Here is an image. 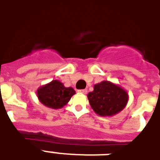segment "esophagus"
I'll return each instance as SVG.
<instances>
[{
	"mask_svg": "<svg viewBox=\"0 0 160 160\" xmlns=\"http://www.w3.org/2000/svg\"><path fill=\"white\" fill-rule=\"evenodd\" d=\"M78 92L80 93V94H84V95H85V94H87V90H85V89H84V90H78Z\"/></svg>",
	"mask_w": 160,
	"mask_h": 160,
	"instance_id": "esophagus-1",
	"label": "esophagus"
}]
</instances>
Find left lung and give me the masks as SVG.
Here are the masks:
<instances>
[{"mask_svg":"<svg viewBox=\"0 0 160 160\" xmlns=\"http://www.w3.org/2000/svg\"><path fill=\"white\" fill-rule=\"evenodd\" d=\"M87 97L93 110L100 116L116 114L126 106L129 100L124 89L106 80L95 85Z\"/></svg>","mask_w":160,"mask_h":160,"instance_id":"1","label":"left lung"}]
</instances>
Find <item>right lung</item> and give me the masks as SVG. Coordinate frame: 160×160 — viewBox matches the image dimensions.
<instances>
[{
    "mask_svg": "<svg viewBox=\"0 0 160 160\" xmlns=\"http://www.w3.org/2000/svg\"><path fill=\"white\" fill-rule=\"evenodd\" d=\"M75 94L73 88L65 87L62 83L56 80L37 90L39 100L44 105L52 109H60L65 106Z\"/></svg>",
    "mask_w": 160,
    "mask_h": 160,
    "instance_id": "obj_1",
    "label": "right lung"
}]
</instances>
